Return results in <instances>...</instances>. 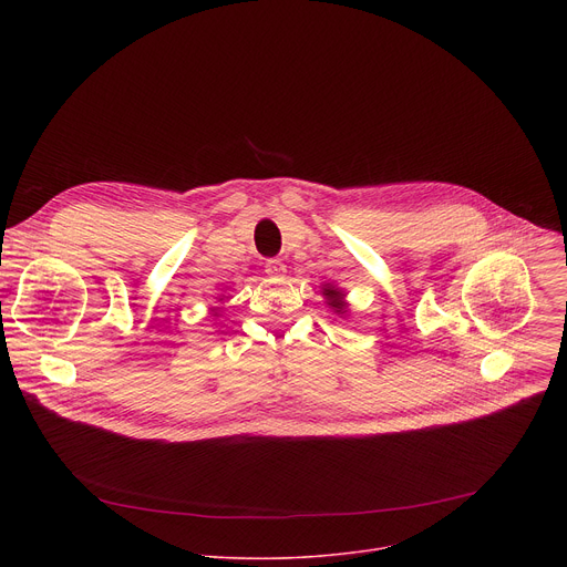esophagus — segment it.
<instances>
[{
    "label": "esophagus",
    "instance_id": "34e87169",
    "mask_svg": "<svg viewBox=\"0 0 567 567\" xmlns=\"http://www.w3.org/2000/svg\"><path fill=\"white\" fill-rule=\"evenodd\" d=\"M265 271H267V276H269V278H276V280H278V278H285L287 267H285L280 260H269Z\"/></svg>",
    "mask_w": 567,
    "mask_h": 567
}]
</instances>
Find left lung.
Wrapping results in <instances>:
<instances>
[{
  "mask_svg": "<svg viewBox=\"0 0 567 567\" xmlns=\"http://www.w3.org/2000/svg\"><path fill=\"white\" fill-rule=\"evenodd\" d=\"M322 289V298H326V305L330 307V309H334V313H339V316H348V309H350V302L346 300V291L343 289H339L337 285H332V282H328V285H322L320 287Z\"/></svg>",
  "mask_w": 567,
  "mask_h": 567,
  "instance_id": "obj_1",
  "label": "left lung"
}]
</instances>
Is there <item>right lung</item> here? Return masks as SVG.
Instances as JSON below:
<instances>
[{"instance_id": "add662e5", "label": "right lung", "mask_w": 567, "mask_h": 567, "mask_svg": "<svg viewBox=\"0 0 567 567\" xmlns=\"http://www.w3.org/2000/svg\"><path fill=\"white\" fill-rule=\"evenodd\" d=\"M219 300H224V296H219ZM210 311H213V316H219V311H221V307H213V309H210Z\"/></svg>"}]
</instances>
